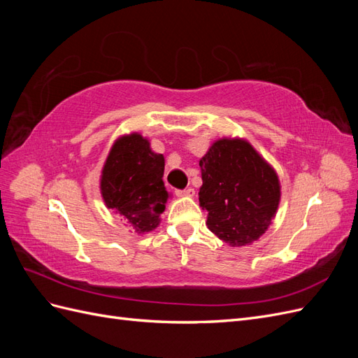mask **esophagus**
Here are the masks:
<instances>
[{"mask_svg": "<svg viewBox=\"0 0 358 358\" xmlns=\"http://www.w3.org/2000/svg\"><path fill=\"white\" fill-rule=\"evenodd\" d=\"M196 191L194 188H185V189H176V196L178 197H192Z\"/></svg>", "mask_w": 358, "mask_h": 358, "instance_id": "1", "label": "esophagus"}]
</instances>
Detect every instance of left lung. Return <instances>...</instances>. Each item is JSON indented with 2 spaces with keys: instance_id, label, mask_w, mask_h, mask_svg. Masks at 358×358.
Here are the masks:
<instances>
[{
  "instance_id": "8db88e82",
  "label": "left lung",
  "mask_w": 358,
  "mask_h": 358,
  "mask_svg": "<svg viewBox=\"0 0 358 358\" xmlns=\"http://www.w3.org/2000/svg\"><path fill=\"white\" fill-rule=\"evenodd\" d=\"M200 206L209 230L233 246L262 236L276 213L280 188L273 169L245 140L222 138L201 159Z\"/></svg>"
}]
</instances>
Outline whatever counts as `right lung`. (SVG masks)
<instances>
[{
	"instance_id": "add662e5",
	"label": "right lung",
	"mask_w": 358,
	"mask_h": 358,
	"mask_svg": "<svg viewBox=\"0 0 358 358\" xmlns=\"http://www.w3.org/2000/svg\"><path fill=\"white\" fill-rule=\"evenodd\" d=\"M162 175L164 157L152 152L146 138L140 134L119 138L103 169L106 206L116 210L134 231L154 230L169 200Z\"/></svg>"
}]
</instances>
